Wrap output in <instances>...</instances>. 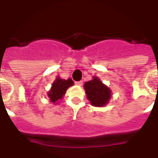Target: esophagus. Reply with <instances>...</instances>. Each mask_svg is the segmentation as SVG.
<instances>
[{
  "mask_svg": "<svg viewBox=\"0 0 158 158\" xmlns=\"http://www.w3.org/2000/svg\"><path fill=\"white\" fill-rule=\"evenodd\" d=\"M82 84H83L82 81H75V85H82Z\"/></svg>",
  "mask_w": 158,
  "mask_h": 158,
  "instance_id": "obj_1",
  "label": "esophagus"
}]
</instances>
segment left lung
Masks as SVG:
<instances>
[{"label": "left lung", "mask_w": 158, "mask_h": 158, "mask_svg": "<svg viewBox=\"0 0 158 158\" xmlns=\"http://www.w3.org/2000/svg\"><path fill=\"white\" fill-rule=\"evenodd\" d=\"M84 89L88 100L95 107L105 106L111 99V89L96 77H93V80L85 82Z\"/></svg>", "instance_id": "obj_1"}]
</instances>
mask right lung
Segmentation results:
<instances>
[{"instance_id":"1","label":"right lung","mask_w":158,"mask_h":158,"mask_svg":"<svg viewBox=\"0 0 158 158\" xmlns=\"http://www.w3.org/2000/svg\"><path fill=\"white\" fill-rule=\"evenodd\" d=\"M73 84L74 83L70 78L67 79V80H64V79L58 77L56 80L53 82L51 90L47 93V96L50 98L51 102L54 104H57V101L63 98L67 89L73 85Z\"/></svg>"}]
</instances>
